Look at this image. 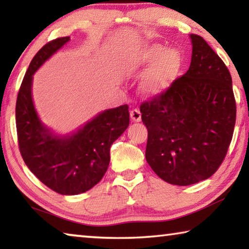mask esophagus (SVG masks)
I'll return each instance as SVG.
<instances>
[{"instance_id": "obj_1", "label": "esophagus", "mask_w": 249, "mask_h": 249, "mask_svg": "<svg viewBox=\"0 0 249 249\" xmlns=\"http://www.w3.org/2000/svg\"><path fill=\"white\" fill-rule=\"evenodd\" d=\"M130 119H132L134 122H141L142 121V113L138 108H134L130 111Z\"/></svg>"}]
</instances>
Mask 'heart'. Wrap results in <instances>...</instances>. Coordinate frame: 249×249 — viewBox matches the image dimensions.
<instances>
[{"label":"heart","instance_id":"heart-1","mask_svg":"<svg viewBox=\"0 0 249 249\" xmlns=\"http://www.w3.org/2000/svg\"><path fill=\"white\" fill-rule=\"evenodd\" d=\"M142 75L141 88L146 95L161 94L175 81L181 67V53L175 47H165L161 44H148L133 50L124 62L127 74L141 72L147 66Z\"/></svg>","mask_w":249,"mask_h":249}]
</instances>
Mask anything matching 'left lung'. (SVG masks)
I'll return each mask as SVG.
<instances>
[{"label": "left lung", "instance_id": "left-lung-1", "mask_svg": "<svg viewBox=\"0 0 249 249\" xmlns=\"http://www.w3.org/2000/svg\"><path fill=\"white\" fill-rule=\"evenodd\" d=\"M190 68L161 94L141 104L148 129L146 160L166 182L190 185L214 175L233 137L236 103L229 69L191 34Z\"/></svg>", "mask_w": 249, "mask_h": 249}]
</instances>
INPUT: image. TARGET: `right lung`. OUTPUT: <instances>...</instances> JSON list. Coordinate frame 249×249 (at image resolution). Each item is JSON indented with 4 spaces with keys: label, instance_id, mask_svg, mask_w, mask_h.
<instances>
[{
    "label": "right lung",
    "instance_id": "obj_1",
    "mask_svg": "<svg viewBox=\"0 0 249 249\" xmlns=\"http://www.w3.org/2000/svg\"><path fill=\"white\" fill-rule=\"evenodd\" d=\"M60 37L43 46L25 73L16 100V129L20 155L37 178L64 196L80 195L99 183L107 170L109 149L129 124L128 105L109 108L70 136H56L41 123L32 99L33 74L68 43Z\"/></svg>",
    "mask_w": 249,
    "mask_h": 249
}]
</instances>
